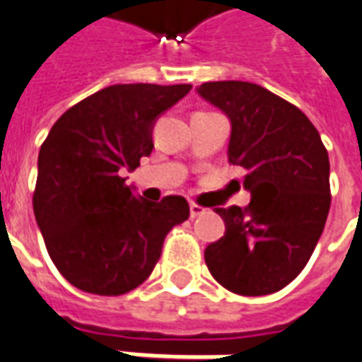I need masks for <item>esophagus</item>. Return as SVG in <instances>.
Wrapping results in <instances>:
<instances>
[{
    "instance_id": "34e87169",
    "label": "esophagus",
    "mask_w": 362,
    "mask_h": 362,
    "mask_svg": "<svg viewBox=\"0 0 362 362\" xmlns=\"http://www.w3.org/2000/svg\"><path fill=\"white\" fill-rule=\"evenodd\" d=\"M201 214H205V209L199 205H195V203H192V205H189V218H199Z\"/></svg>"
}]
</instances>
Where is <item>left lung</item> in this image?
Instances as JSON below:
<instances>
[{"mask_svg": "<svg viewBox=\"0 0 362 362\" xmlns=\"http://www.w3.org/2000/svg\"><path fill=\"white\" fill-rule=\"evenodd\" d=\"M231 121L228 159L247 170L248 206L216 209L222 239L205 248L209 272L241 296L281 291L315 250L330 209V163L302 110L247 81L197 87Z\"/></svg>", "mask_w": 362, "mask_h": 362, "instance_id": "8db88e82", "label": "left lung"}]
</instances>
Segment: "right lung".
Wrapping results in <instances>:
<instances>
[{"label":"right lung","instance_id":"1","mask_svg":"<svg viewBox=\"0 0 362 362\" xmlns=\"http://www.w3.org/2000/svg\"><path fill=\"white\" fill-rule=\"evenodd\" d=\"M192 85H112L60 115L41 144L34 214L47 252L83 292L119 296L153 272L165 237L189 216L180 195L142 199L121 178L153 150L157 117Z\"/></svg>","mask_w":362,"mask_h":362}]
</instances>
